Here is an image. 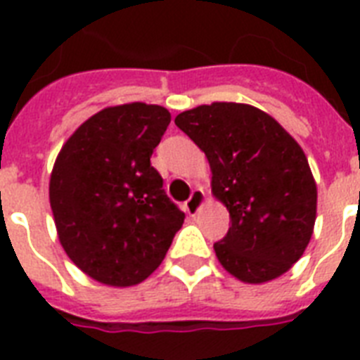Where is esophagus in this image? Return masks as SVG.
<instances>
[{"label":"esophagus","mask_w":360,"mask_h":360,"mask_svg":"<svg viewBox=\"0 0 360 360\" xmlns=\"http://www.w3.org/2000/svg\"><path fill=\"white\" fill-rule=\"evenodd\" d=\"M205 191L203 188H196V191L192 192V196L188 198V202L185 203V209L188 214H198V211L203 207V203H205Z\"/></svg>","instance_id":"esophagus-1"}]
</instances>
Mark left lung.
Here are the masks:
<instances>
[{
	"label": "left lung",
	"mask_w": 360,
	"mask_h": 360,
	"mask_svg": "<svg viewBox=\"0 0 360 360\" xmlns=\"http://www.w3.org/2000/svg\"><path fill=\"white\" fill-rule=\"evenodd\" d=\"M175 124L209 160L211 192L230 213L214 252L245 284L288 273L312 239L318 186L295 138L263 110L211 103L181 112Z\"/></svg>",
	"instance_id": "left-lung-1"
}]
</instances>
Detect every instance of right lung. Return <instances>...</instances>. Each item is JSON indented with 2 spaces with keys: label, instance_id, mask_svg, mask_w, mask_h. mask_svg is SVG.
<instances>
[{
  "label": "right lung",
  "instance_id": "1",
  "mask_svg": "<svg viewBox=\"0 0 360 360\" xmlns=\"http://www.w3.org/2000/svg\"><path fill=\"white\" fill-rule=\"evenodd\" d=\"M169 121L158 104L108 106L70 134L53 162L48 192L59 243L101 284L143 282L183 226L185 213L151 166Z\"/></svg>",
  "mask_w": 360,
  "mask_h": 360
}]
</instances>
